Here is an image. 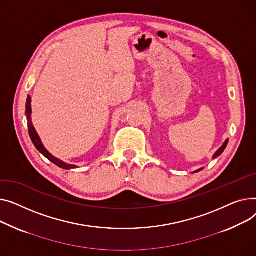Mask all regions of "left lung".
Listing matches in <instances>:
<instances>
[{
    "mask_svg": "<svg viewBox=\"0 0 256 256\" xmlns=\"http://www.w3.org/2000/svg\"><path fill=\"white\" fill-rule=\"evenodd\" d=\"M228 140H225V142L222 144V146L218 150V151L214 154V156H213V159H215V158H217L218 156H220L222 153H223V151L225 150V148H226V146H228ZM202 168H200V170H195L194 172H200Z\"/></svg>",
    "mask_w": 256,
    "mask_h": 256,
    "instance_id": "1",
    "label": "left lung"
}]
</instances>
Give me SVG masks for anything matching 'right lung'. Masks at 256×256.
I'll list each match as a JSON object with an SVG mask.
<instances>
[{
  "label": "right lung",
  "instance_id": "right-lung-1",
  "mask_svg": "<svg viewBox=\"0 0 256 256\" xmlns=\"http://www.w3.org/2000/svg\"><path fill=\"white\" fill-rule=\"evenodd\" d=\"M26 120H28V134H30V138H31L34 146H36V148L38 151L44 156L46 157L50 162H52L54 164H56V166L61 168L63 170H71V168H75L76 166L73 164H67L61 160H58V158H56L54 156H52L46 148H44V146L41 142V140L39 138V135L37 134L33 123H32V118H31V114H32V108H31V97L28 96L26 99Z\"/></svg>",
  "mask_w": 256,
  "mask_h": 256
}]
</instances>
